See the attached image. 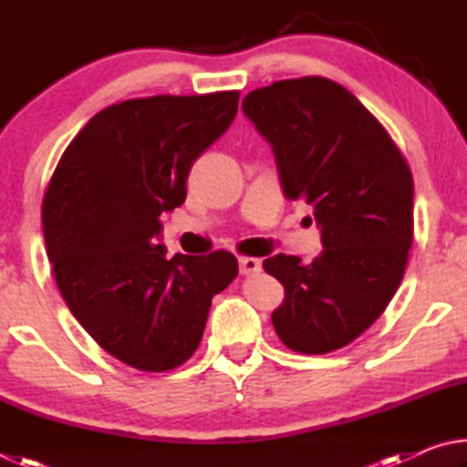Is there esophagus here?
Masks as SVG:
<instances>
[{
	"label": "esophagus",
	"instance_id": "obj_1",
	"mask_svg": "<svg viewBox=\"0 0 467 467\" xmlns=\"http://www.w3.org/2000/svg\"><path fill=\"white\" fill-rule=\"evenodd\" d=\"M239 270L243 275H253L262 270V259L257 257H239Z\"/></svg>",
	"mask_w": 467,
	"mask_h": 467
}]
</instances>
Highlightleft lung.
I'll list each match as a JSON object with an SVG mask.
<instances>
[{"label": "left lung", "instance_id": "1", "mask_svg": "<svg viewBox=\"0 0 467 467\" xmlns=\"http://www.w3.org/2000/svg\"><path fill=\"white\" fill-rule=\"evenodd\" d=\"M241 109L274 150L284 197L313 208L323 244L311 264L284 253L264 262L286 290L274 329L296 352L337 350L373 326L404 278L412 172L383 125L327 78L274 82Z\"/></svg>", "mask_w": 467, "mask_h": 467}]
</instances>
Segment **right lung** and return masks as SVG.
<instances>
[{
    "label": "right lung",
    "mask_w": 467,
    "mask_h": 467,
    "mask_svg": "<svg viewBox=\"0 0 467 467\" xmlns=\"http://www.w3.org/2000/svg\"><path fill=\"white\" fill-rule=\"evenodd\" d=\"M239 92L150 97L102 109L63 152L43 200L47 255L78 323L125 365L161 373L200 346L233 253L167 259L162 212L231 123Z\"/></svg>",
    "instance_id": "1"
}]
</instances>
